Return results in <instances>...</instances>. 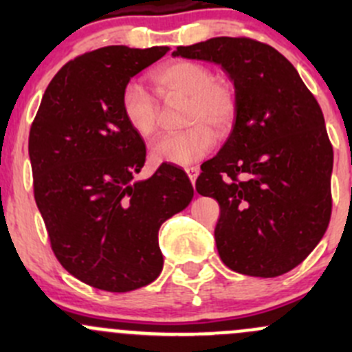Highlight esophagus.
<instances>
[{"label":"esophagus","instance_id":"34e87169","mask_svg":"<svg viewBox=\"0 0 352 352\" xmlns=\"http://www.w3.org/2000/svg\"><path fill=\"white\" fill-rule=\"evenodd\" d=\"M186 172H187V175H189L190 182H192V184L196 182V179H197V175H199V166H187Z\"/></svg>","mask_w":352,"mask_h":352}]
</instances>
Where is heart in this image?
I'll return each instance as SVG.
<instances>
[{
	"label": "heart",
	"mask_w": 352,
	"mask_h": 352,
	"mask_svg": "<svg viewBox=\"0 0 352 352\" xmlns=\"http://www.w3.org/2000/svg\"><path fill=\"white\" fill-rule=\"evenodd\" d=\"M151 83L163 97L187 98L182 133L165 134L151 146L155 163L187 166L208 155L216 143V133L232 127L236 113V91L230 81L212 78L208 66L189 59H177L156 67ZM120 109L131 129L141 138L153 136L158 129V102L143 85L131 81L120 95Z\"/></svg>",
	"instance_id": "heart-1"
}]
</instances>
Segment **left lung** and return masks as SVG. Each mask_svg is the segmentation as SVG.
Listing matches in <instances>:
<instances>
[{
    "mask_svg": "<svg viewBox=\"0 0 352 352\" xmlns=\"http://www.w3.org/2000/svg\"><path fill=\"white\" fill-rule=\"evenodd\" d=\"M173 56L221 65L235 85L232 133L196 180L219 204V257L245 276L286 274L317 247L332 212L333 151L317 98L281 52L255 38H209Z\"/></svg>",
    "mask_w": 352,
    "mask_h": 352,
    "instance_id": "1",
    "label": "left lung"
}]
</instances>
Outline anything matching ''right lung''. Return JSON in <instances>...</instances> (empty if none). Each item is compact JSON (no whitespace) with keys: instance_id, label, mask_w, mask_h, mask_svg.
Returning <instances> with one entry per match:
<instances>
[{"instance_id":"add662e5","label":"right lung","mask_w":352,"mask_h":352,"mask_svg":"<svg viewBox=\"0 0 352 352\" xmlns=\"http://www.w3.org/2000/svg\"><path fill=\"white\" fill-rule=\"evenodd\" d=\"M168 51L107 45L71 59L30 127L34 196L52 252L69 274L110 293L158 278L160 226L194 197L189 177L170 163L134 180L146 146L120 109L131 78Z\"/></svg>"}]
</instances>
